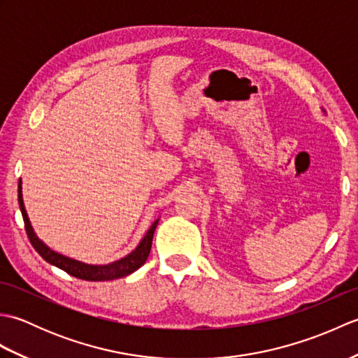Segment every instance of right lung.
<instances>
[{"instance_id": "right-lung-1", "label": "right lung", "mask_w": 358, "mask_h": 358, "mask_svg": "<svg viewBox=\"0 0 358 358\" xmlns=\"http://www.w3.org/2000/svg\"><path fill=\"white\" fill-rule=\"evenodd\" d=\"M18 203H20V209L22 214V220H24V227L27 232V237L32 243V246L35 250L40 254L45 262L57 266V268L63 269L64 272L69 273L72 277H77L80 280H87V281H108V280H115L126 277L129 273L135 272L138 268L146 263L150 248H152V238H154V232L155 227L158 224V220H155L154 224L149 227V231L144 235L143 240L140 241V245L136 246L131 254H127L126 257L120 258L117 262H112L109 264H87L78 260H73V258H69L66 255H62L52 250L49 246H45L44 243L36 237V234L34 232V227L29 222L27 212L24 208V201H22V191H21V180L18 181Z\"/></svg>"}]
</instances>
